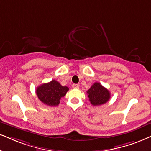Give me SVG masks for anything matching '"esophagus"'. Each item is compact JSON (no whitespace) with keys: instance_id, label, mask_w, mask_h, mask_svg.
Wrapping results in <instances>:
<instances>
[{"instance_id":"obj_1","label":"esophagus","mask_w":151,"mask_h":151,"mask_svg":"<svg viewBox=\"0 0 151 151\" xmlns=\"http://www.w3.org/2000/svg\"><path fill=\"white\" fill-rule=\"evenodd\" d=\"M79 85L77 84V83H74V84L72 85V88H73L77 89V88H79Z\"/></svg>"}]
</instances>
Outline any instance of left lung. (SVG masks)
<instances>
[{
    "instance_id": "8db88e82",
    "label": "left lung",
    "mask_w": 151,
    "mask_h": 151,
    "mask_svg": "<svg viewBox=\"0 0 151 151\" xmlns=\"http://www.w3.org/2000/svg\"><path fill=\"white\" fill-rule=\"evenodd\" d=\"M87 94L89 101L93 106L105 104L111 98L109 91L98 82L93 83L92 86L87 91Z\"/></svg>"
}]
</instances>
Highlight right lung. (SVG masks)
Returning <instances> with one entry per match:
<instances>
[{
    "instance_id": "1",
    "label": "right lung",
    "mask_w": 151,
    "mask_h": 151,
    "mask_svg": "<svg viewBox=\"0 0 151 151\" xmlns=\"http://www.w3.org/2000/svg\"><path fill=\"white\" fill-rule=\"evenodd\" d=\"M68 90V87L63 86L59 82L53 79L49 83L39 86L36 89V94L44 104L54 106L58 105L60 99L66 95Z\"/></svg>"
}]
</instances>
